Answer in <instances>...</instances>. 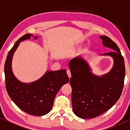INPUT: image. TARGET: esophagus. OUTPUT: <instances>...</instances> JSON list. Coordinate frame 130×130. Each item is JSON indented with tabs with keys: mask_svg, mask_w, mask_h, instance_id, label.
Wrapping results in <instances>:
<instances>
[{
	"mask_svg": "<svg viewBox=\"0 0 130 130\" xmlns=\"http://www.w3.org/2000/svg\"><path fill=\"white\" fill-rule=\"evenodd\" d=\"M67 75H68V76H69V78H70V77H71V73H70V70H69V69H68V70H67Z\"/></svg>",
	"mask_w": 130,
	"mask_h": 130,
	"instance_id": "1",
	"label": "esophagus"
}]
</instances>
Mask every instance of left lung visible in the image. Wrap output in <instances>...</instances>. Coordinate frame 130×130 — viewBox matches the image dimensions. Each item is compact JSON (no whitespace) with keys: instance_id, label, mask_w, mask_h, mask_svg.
<instances>
[{"instance_id":"8db88e82","label":"left lung","mask_w":130,"mask_h":130,"mask_svg":"<svg viewBox=\"0 0 130 130\" xmlns=\"http://www.w3.org/2000/svg\"><path fill=\"white\" fill-rule=\"evenodd\" d=\"M100 38L105 46L114 50L104 54L114 58L110 72L101 77L94 75L87 62L80 57L72 59L69 64L73 111L80 118H94L105 112L120 99L123 89L125 67L120 50L107 36Z\"/></svg>"}]
</instances>
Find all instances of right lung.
I'll list each match as a JSON object with an SVG mask.
<instances>
[{
    "instance_id": "right-lung-1",
    "label": "right lung",
    "mask_w": 130,
    "mask_h": 130,
    "mask_svg": "<svg viewBox=\"0 0 130 130\" xmlns=\"http://www.w3.org/2000/svg\"><path fill=\"white\" fill-rule=\"evenodd\" d=\"M26 34L17 41L7 55L4 66L6 87L9 97L20 109L35 116H43L51 111L57 92L69 81L65 70L50 71L40 80L29 84L18 81L13 75L11 61L19 42L29 39ZM36 38V37H35Z\"/></svg>"
}]
</instances>
